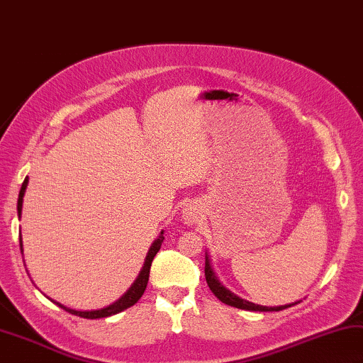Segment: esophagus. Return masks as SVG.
I'll use <instances>...</instances> for the list:
<instances>
[{
	"instance_id": "esophagus-1",
	"label": "esophagus",
	"mask_w": 363,
	"mask_h": 363,
	"mask_svg": "<svg viewBox=\"0 0 363 363\" xmlns=\"http://www.w3.org/2000/svg\"><path fill=\"white\" fill-rule=\"evenodd\" d=\"M199 218H201V210L197 208V205H194V203L186 205V208L183 210L184 224L193 225V224H196L197 221H199Z\"/></svg>"
}]
</instances>
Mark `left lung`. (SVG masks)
Listing matches in <instances>:
<instances>
[{
	"instance_id": "obj_1",
	"label": "left lung",
	"mask_w": 363,
	"mask_h": 363,
	"mask_svg": "<svg viewBox=\"0 0 363 363\" xmlns=\"http://www.w3.org/2000/svg\"><path fill=\"white\" fill-rule=\"evenodd\" d=\"M205 279H207V284L210 291L215 294L216 298H220L223 303L229 305V306H235V308L240 310H246V311H281L284 308H289V306L296 305L298 302H294L289 305H279V306H264V305H256L252 302H248L242 297H238L237 294H234L232 291H229L225 286H223V283L218 279L216 273L213 270V265H211V261L207 252H205Z\"/></svg>"
}]
</instances>
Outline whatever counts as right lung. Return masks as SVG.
Here are the masks:
<instances>
[{
    "label": "right lung",
    "instance_id": "right-lung-1",
    "mask_svg": "<svg viewBox=\"0 0 363 363\" xmlns=\"http://www.w3.org/2000/svg\"><path fill=\"white\" fill-rule=\"evenodd\" d=\"M26 186H28V177H26L25 182L22 183V188H20V193H18V201H17V213H18V220L22 218V207H23V196H25V191ZM164 230H161L160 237L156 238V240L150 246V250L145 256V261H143L142 269L139 272L138 278H135V281L131 284V288H129L123 296L117 300V302H113L112 305L106 306V308H101V310H91V311H79V310H72V308H67V306L61 305L58 302H52L57 303L60 308H63L66 311H69L71 314H75V316H80V318H85V319H99V318H108L112 316V314H117L125 311L129 306H133L138 303V300L142 297V294L145 292L147 288V283H148V277H150V267H152L153 262V257L156 256V252L160 251L161 248V243L164 240ZM20 250H22V255H23V242H22V234H20Z\"/></svg>",
    "mask_w": 363,
    "mask_h": 363
}]
</instances>
